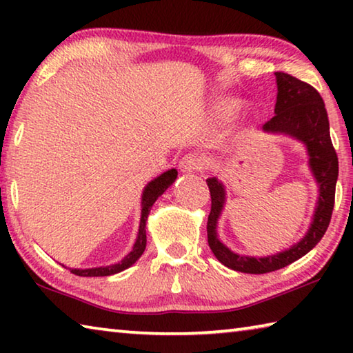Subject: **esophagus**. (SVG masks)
Segmentation results:
<instances>
[{"instance_id":"1","label":"esophagus","mask_w":353,"mask_h":353,"mask_svg":"<svg viewBox=\"0 0 353 353\" xmlns=\"http://www.w3.org/2000/svg\"><path fill=\"white\" fill-rule=\"evenodd\" d=\"M181 170L183 171V172H191L194 170V162H191V159L188 160V159H185V160H182V163H181Z\"/></svg>"}]
</instances>
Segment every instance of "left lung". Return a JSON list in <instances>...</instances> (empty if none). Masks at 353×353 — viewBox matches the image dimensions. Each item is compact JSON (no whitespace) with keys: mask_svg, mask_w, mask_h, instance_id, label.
<instances>
[{"mask_svg":"<svg viewBox=\"0 0 353 353\" xmlns=\"http://www.w3.org/2000/svg\"><path fill=\"white\" fill-rule=\"evenodd\" d=\"M168 179H166V172L163 174L157 176L152 181H149L145 188L141 191V213H140V227H139V234H137V240L132 246V250L124 256L121 261L115 263V265H109V266H98V268H67L63 263H59L63 268L70 270V272H73L74 276H81V277H107V276H113V274H118L124 270H128L134 265V263L140 259L141 254L145 252L146 248V221H148V214L151 212V207L155 201L159 199V196L163 194V191L170 187L168 185ZM219 250H214L213 254H218Z\"/></svg>","mask_w":353,"mask_h":353,"instance_id":"obj_1","label":"left lung"}]
</instances>
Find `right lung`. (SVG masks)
Wrapping results in <instances>:
<instances>
[{"mask_svg":"<svg viewBox=\"0 0 353 353\" xmlns=\"http://www.w3.org/2000/svg\"><path fill=\"white\" fill-rule=\"evenodd\" d=\"M277 99L271 118L263 130L266 134L285 135L302 143L308 157V170L316 183V202L310 225L301 240L290 248L274 255L252 256L238 254L219 240L218 223L227 202L225 185L218 177L207 179L210 188L212 210L208 214L207 236L208 246L213 250L219 263L225 268L244 274H266L291 265L308 254L324 236L330 224L334 190L338 181V157L330 140V128L324 101L319 93L308 83L292 77L291 74L277 71Z\"/></svg>","mask_w":353,"mask_h":353,"instance_id":"1","label":"right lung"}]
</instances>
